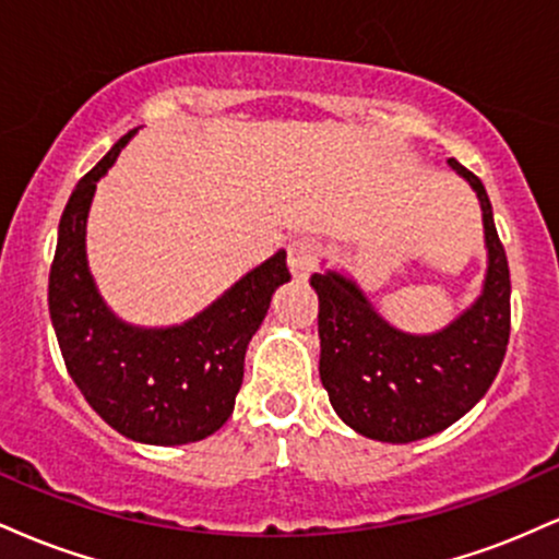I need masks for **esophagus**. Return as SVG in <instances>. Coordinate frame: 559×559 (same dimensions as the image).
I'll list each match as a JSON object with an SVG mask.
<instances>
[{
    "label": "esophagus",
    "instance_id": "34e87169",
    "mask_svg": "<svg viewBox=\"0 0 559 559\" xmlns=\"http://www.w3.org/2000/svg\"><path fill=\"white\" fill-rule=\"evenodd\" d=\"M318 262V243L312 239H294L288 243V271L297 281H305L307 275L316 271Z\"/></svg>",
    "mask_w": 559,
    "mask_h": 559
}]
</instances>
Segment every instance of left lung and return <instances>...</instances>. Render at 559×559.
I'll use <instances>...</instances> for the list:
<instances>
[{
  "label": "left lung",
  "instance_id": "left-lung-1",
  "mask_svg": "<svg viewBox=\"0 0 559 559\" xmlns=\"http://www.w3.org/2000/svg\"><path fill=\"white\" fill-rule=\"evenodd\" d=\"M447 163L476 191L489 258L484 288L463 316L441 331L407 333L383 320L349 275L325 271L310 278L320 301V381L346 426L386 444L444 431L476 407L510 338V267L489 194L457 159Z\"/></svg>",
  "mask_w": 559,
  "mask_h": 559
}]
</instances>
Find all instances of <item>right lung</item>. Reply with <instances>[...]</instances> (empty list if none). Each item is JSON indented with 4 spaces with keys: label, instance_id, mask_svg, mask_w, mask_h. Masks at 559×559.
<instances>
[{
    "label": "right lung",
    "instance_id": "obj_1",
    "mask_svg": "<svg viewBox=\"0 0 559 559\" xmlns=\"http://www.w3.org/2000/svg\"><path fill=\"white\" fill-rule=\"evenodd\" d=\"M133 133L68 199L49 271V316L68 373L94 413L139 444L178 447L207 439L230 418L247 346L267 316L273 292L292 275L281 249L181 325L144 329L115 316L88 271L86 221L96 181Z\"/></svg>",
    "mask_w": 559,
    "mask_h": 559
}]
</instances>
